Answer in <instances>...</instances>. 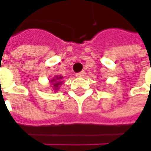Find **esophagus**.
<instances>
[{"instance_id":"obj_1","label":"esophagus","mask_w":151,"mask_h":151,"mask_svg":"<svg viewBox=\"0 0 151 151\" xmlns=\"http://www.w3.org/2000/svg\"><path fill=\"white\" fill-rule=\"evenodd\" d=\"M85 76V72L84 71H82V72H80V73H78L77 74H76V77H78V78H82V77H84Z\"/></svg>"}]
</instances>
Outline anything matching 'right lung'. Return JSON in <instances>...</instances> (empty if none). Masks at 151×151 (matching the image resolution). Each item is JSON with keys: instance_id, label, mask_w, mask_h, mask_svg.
Returning <instances> with one entry per match:
<instances>
[{"instance_id": "right-lung-1", "label": "right lung", "mask_w": 151, "mask_h": 151, "mask_svg": "<svg viewBox=\"0 0 151 151\" xmlns=\"http://www.w3.org/2000/svg\"><path fill=\"white\" fill-rule=\"evenodd\" d=\"M62 78H63L62 76H57L55 78H52L50 80V83L52 84V86H53L52 87L54 90H58L59 88V86L62 84V81H61Z\"/></svg>"}]
</instances>
